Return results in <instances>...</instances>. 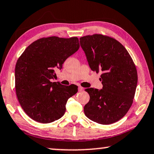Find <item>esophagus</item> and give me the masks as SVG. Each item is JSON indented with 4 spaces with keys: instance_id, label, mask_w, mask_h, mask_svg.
Wrapping results in <instances>:
<instances>
[{
    "instance_id": "34e87169",
    "label": "esophagus",
    "mask_w": 154,
    "mask_h": 154,
    "mask_svg": "<svg viewBox=\"0 0 154 154\" xmlns=\"http://www.w3.org/2000/svg\"><path fill=\"white\" fill-rule=\"evenodd\" d=\"M78 89H79V91H82L84 90V88H83V87L79 86V88H78Z\"/></svg>"
}]
</instances>
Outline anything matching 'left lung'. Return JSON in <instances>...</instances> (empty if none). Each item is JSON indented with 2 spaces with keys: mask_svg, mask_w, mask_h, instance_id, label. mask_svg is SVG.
<instances>
[{
  "mask_svg": "<svg viewBox=\"0 0 154 154\" xmlns=\"http://www.w3.org/2000/svg\"><path fill=\"white\" fill-rule=\"evenodd\" d=\"M92 71L102 72L103 89H85L90 99L84 107L92 121L109 125L121 119L133 103L138 74L134 61L125 47L113 38L101 34L80 38Z\"/></svg>",
  "mask_w": 154,
  "mask_h": 154,
  "instance_id": "left-lung-1",
  "label": "left lung"
}]
</instances>
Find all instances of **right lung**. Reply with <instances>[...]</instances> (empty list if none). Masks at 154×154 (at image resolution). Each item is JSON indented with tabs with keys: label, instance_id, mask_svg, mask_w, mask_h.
Returning a JSON list of instances; mask_svg holds the SVG:
<instances>
[{
	"label": "right lung",
	"instance_id": "right-lung-1",
	"mask_svg": "<svg viewBox=\"0 0 154 154\" xmlns=\"http://www.w3.org/2000/svg\"><path fill=\"white\" fill-rule=\"evenodd\" d=\"M77 37L42 38L32 42L18 59L15 67L16 96L25 112L41 123H49L65 114L76 85L52 82L55 70L61 69L66 59L79 50Z\"/></svg>",
	"mask_w": 154,
	"mask_h": 154
}]
</instances>
